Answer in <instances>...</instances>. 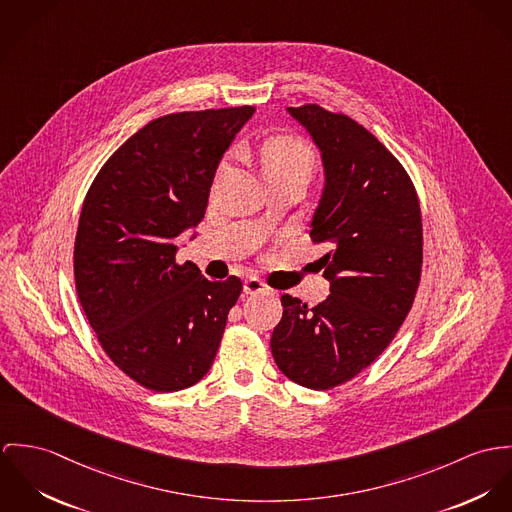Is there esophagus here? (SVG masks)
<instances>
[{
	"mask_svg": "<svg viewBox=\"0 0 512 512\" xmlns=\"http://www.w3.org/2000/svg\"><path fill=\"white\" fill-rule=\"evenodd\" d=\"M269 290H271V288L263 283L261 279H257V277H249V279L243 283V292H245V294H257V292H269Z\"/></svg>",
	"mask_w": 512,
	"mask_h": 512,
	"instance_id": "34e87169",
	"label": "esophagus"
}]
</instances>
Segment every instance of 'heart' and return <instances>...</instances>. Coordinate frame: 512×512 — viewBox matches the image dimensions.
Returning <instances> with one entry per match:
<instances>
[{
    "mask_svg": "<svg viewBox=\"0 0 512 512\" xmlns=\"http://www.w3.org/2000/svg\"><path fill=\"white\" fill-rule=\"evenodd\" d=\"M259 163L265 176L283 172H306L310 176L316 167V157L304 141L290 135H275L259 147Z\"/></svg>",
    "mask_w": 512,
    "mask_h": 512,
    "instance_id": "heart-1",
    "label": "heart"
}]
</instances>
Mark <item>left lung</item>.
<instances>
[{"label": "left lung", "mask_w": 512, "mask_h": 512, "mask_svg": "<svg viewBox=\"0 0 512 512\" xmlns=\"http://www.w3.org/2000/svg\"><path fill=\"white\" fill-rule=\"evenodd\" d=\"M322 155L324 190L310 237L330 251L318 271L330 296L308 308L281 296L271 351L284 375L314 391L369 367L397 336L422 273V216L410 176L363 125L318 104L286 108Z\"/></svg>", "instance_id": "8db88e82"}]
</instances>
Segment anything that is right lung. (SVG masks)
Segmentation results:
<instances>
[{
    "mask_svg": "<svg viewBox=\"0 0 512 512\" xmlns=\"http://www.w3.org/2000/svg\"><path fill=\"white\" fill-rule=\"evenodd\" d=\"M253 106L180 112L131 135L94 178L74 241L82 310L108 357L157 393L196 385L212 367L241 281H208L176 263L216 169Z\"/></svg>",
    "mask_w": 512,
    "mask_h": 512,
    "instance_id": "1",
    "label": "right lung"
}]
</instances>
